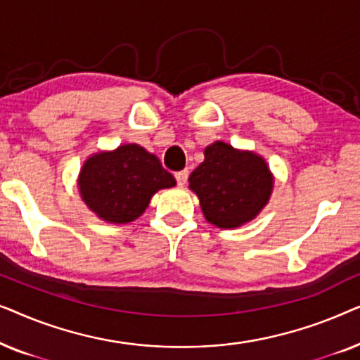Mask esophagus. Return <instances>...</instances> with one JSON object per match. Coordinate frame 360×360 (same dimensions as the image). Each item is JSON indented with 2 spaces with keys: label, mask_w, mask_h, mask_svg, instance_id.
Instances as JSON below:
<instances>
[{
  "label": "esophagus",
  "mask_w": 360,
  "mask_h": 360,
  "mask_svg": "<svg viewBox=\"0 0 360 360\" xmlns=\"http://www.w3.org/2000/svg\"><path fill=\"white\" fill-rule=\"evenodd\" d=\"M175 179H176V184H179V186H185L186 180H188V170L176 172V174H175Z\"/></svg>",
  "instance_id": "1"
}]
</instances>
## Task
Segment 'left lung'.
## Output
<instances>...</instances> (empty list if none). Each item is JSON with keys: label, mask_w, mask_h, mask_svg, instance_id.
Wrapping results in <instances>:
<instances>
[{"label": "left lung", "mask_w": 360, "mask_h": 360, "mask_svg": "<svg viewBox=\"0 0 360 360\" xmlns=\"http://www.w3.org/2000/svg\"><path fill=\"white\" fill-rule=\"evenodd\" d=\"M188 181L205 219L221 229L240 228L257 218L274 190V175L262 155L223 141L206 147L205 160Z\"/></svg>", "instance_id": "1"}]
</instances>
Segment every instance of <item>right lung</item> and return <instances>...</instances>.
I'll use <instances>...</instances> for the list:
<instances>
[{
    "instance_id": "obj_1",
    "label": "right lung",
    "mask_w": 360,
    "mask_h": 360,
    "mask_svg": "<svg viewBox=\"0 0 360 360\" xmlns=\"http://www.w3.org/2000/svg\"><path fill=\"white\" fill-rule=\"evenodd\" d=\"M175 185L157 155L139 144L95 152L83 162L77 179L83 203L110 224L136 221L157 191Z\"/></svg>"
}]
</instances>
